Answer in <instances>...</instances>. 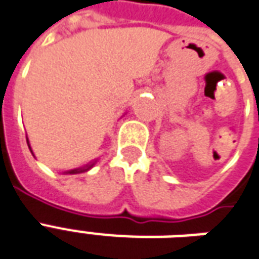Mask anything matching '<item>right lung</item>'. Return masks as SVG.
<instances>
[{"label": "right lung", "mask_w": 259, "mask_h": 259, "mask_svg": "<svg viewBox=\"0 0 259 259\" xmlns=\"http://www.w3.org/2000/svg\"><path fill=\"white\" fill-rule=\"evenodd\" d=\"M26 141H27V146H29V149H30V152H32V155L34 156V153H33L32 148H30V144H29V139H27L26 137ZM97 159H95V160H92L91 163H88V164H85V166H82V167H76V168H71V170H65L62 174H79V173H85V171H88V170H91L95 164H96Z\"/></svg>", "instance_id": "add662e5"}]
</instances>
